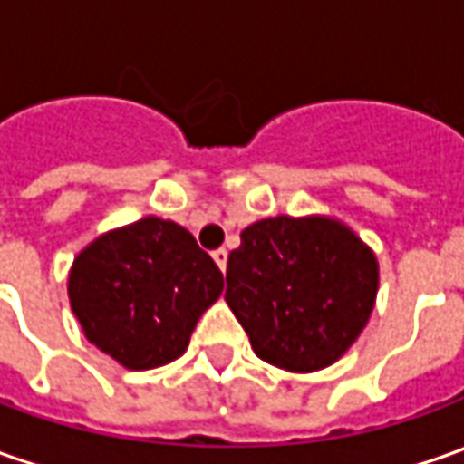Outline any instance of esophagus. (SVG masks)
Instances as JSON below:
<instances>
[{"mask_svg": "<svg viewBox=\"0 0 464 464\" xmlns=\"http://www.w3.org/2000/svg\"><path fill=\"white\" fill-rule=\"evenodd\" d=\"M213 259H216L218 266L226 272V264H228V251H226V248H216V251H213Z\"/></svg>", "mask_w": 464, "mask_h": 464, "instance_id": "esophagus-1", "label": "esophagus"}]
</instances>
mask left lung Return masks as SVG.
Instances as JSON below:
<instances>
[{
    "label": "left lung",
    "mask_w": 464,
    "mask_h": 464,
    "mask_svg": "<svg viewBox=\"0 0 464 464\" xmlns=\"http://www.w3.org/2000/svg\"><path fill=\"white\" fill-rule=\"evenodd\" d=\"M226 282V303L256 357L287 372H315L367 326L380 269L372 248L342 220L277 216L241 231Z\"/></svg>",
    "instance_id": "obj_1"
}]
</instances>
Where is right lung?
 I'll list each match as a JSON object with an SVG mask.
<instances>
[{
    "label": "right lung",
    "instance_id": "obj_1",
    "mask_svg": "<svg viewBox=\"0 0 464 464\" xmlns=\"http://www.w3.org/2000/svg\"><path fill=\"white\" fill-rule=\"evenodd\" d=\"M220 293L223 275L195 236L153 216L94 238L69 272V300L84 336L125 370L182 357Z\"/></svg>",
    "mask_w": 464,
    "mask_h": 464
}]
</instances>
